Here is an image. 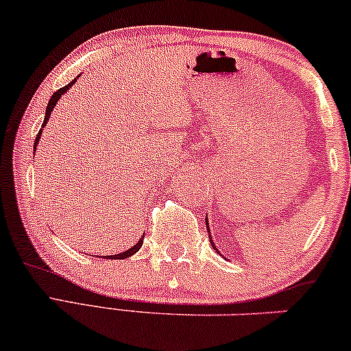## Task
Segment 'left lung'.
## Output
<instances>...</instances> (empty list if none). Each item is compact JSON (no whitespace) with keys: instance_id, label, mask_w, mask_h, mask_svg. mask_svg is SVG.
Returning a JSON list of instances; mask_svg holds the SVG:
<instances>
[{"instance_id":"obj_1","label":"left lung","mask_w":351,"mask_h":351,"mask_svg":"<svg viewBox=\"0 0 351 351\" xmlns=\"http://www.w3.org/2000/svg\"><path fill=\"white\" fill-rule=\"evenodd\" d=\"M206 227H208V221H206ZM208 232H209V229H208ZM209 240H211V245H213V248H215V250H216V252H217L216 245H215V243H213V239H211V237H209ZM217 253H219V252H217Z\"/></svg>"}]
</instances>
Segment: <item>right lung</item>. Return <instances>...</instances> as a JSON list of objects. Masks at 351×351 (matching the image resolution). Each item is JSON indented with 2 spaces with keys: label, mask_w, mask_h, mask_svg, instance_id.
I'll list each match as a JSON object with an SVG mask.
<instances>
[{
  "label": "right lung",
  "mask_w": 351,
  "mask_h": 351,
  "mask_svg": "<svg viewBox=\"0 0 351 351\" xmlns=\"http://www.w3.org/2000/svg\"><path fill=\"white\" fill-rule=\"evenodd\" d=\"M77 79H74V80H72L71 82V84H67L66 86H62V88H59L58 90V92H54L53 93V97L51 98H49V101H48V106H47V114H45V121H43V124H42V129H40L38 130V135H36V138H35V145H34V147L36 148V143H38V140H40V135H42V130H43V127L45 125H47V122H48V117L49 116H51V111H53V108L54 106H56V103H58V99L59 98H61V95L62 93H66L67 92V90H69L71 88V86L72 85H74V82H75ZM143 239H145V235L142 237V239H140L138 240V243H135L134 245V247H132L130 250H127V252H124V253H119V254H114V256H108V258H117V259H124V258H129V256H132V254H134V253H136V252H138V250H140V247H142V245H143Z\"/></svg>",
  "instance_id": "1"
}]
</instances>
